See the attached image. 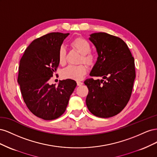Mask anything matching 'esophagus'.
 <instances>
[{"mask_svg":"<svg viewBox=\"0 0 157 157\" xmlns=\"http://www.w3.org/2000/svg\"><path fill=\"white\" fill-rule=\"evenodd\" d=\"M77 86H81V85H82L83 84V82H80V81H77Z\"/></svg>","mask_w":157,"mask_h":157,"instance_id":"esophagus-1","label":"esophagus"}]
</instances>
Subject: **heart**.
Returning a JSON list of instances; mask_svg holds the SVG:
<instances>
[{"label": "heart", "instance_id": "1", "mask_svg": "<svg viewBox=\"0 0 157 157\" xmlns=\"http://www.w3.org/2000/svg\"><path fill=\"white\" fill-rule=\"evenodd\" d=\"M71 46L80 54H82L80 59V62L83 61L88 65H91L94 63L95 56L90 52L91 46L87 40L80 37L76 38L71 42ZM58 59V62L61 65H64L66 63V50L63 47H61L59 49ZM86 72L87 67L84 65L77 66L69 65L62 71L61 76L64 78L80 80L84 77Z\"/></svg>", "mask_w": 157, "mask_h": 157}]
</instances>
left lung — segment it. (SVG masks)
I'll list each match as a JSON object with an SVG mask.
<instances>
[{"mask_svg": "<svg viewBox=\"0 0 157 157\" xmlns=\"http://www.w3.org/2000/svg\"><path fill=\"white\" fill-rule=\"evenodd\" d=\"M89 40L98 54L90 75L102 79L85 80L88 88L86 103L95 116L109 118L119 113L130 98L136 78L134 59L127 44L117 36L95 33Z\"/></svg>", "mask_w": 157, "mask_h": 157, "instance_id": "1", "label": "left lung"}]
</instances>
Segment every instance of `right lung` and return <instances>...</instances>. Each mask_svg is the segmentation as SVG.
<instances>
[{"instance_id": "1", "label": "right lung", "mask_w": 157, "mask_h": 157, "mask_svg": "<svg viewBox=\"0 0 157 157\" xmlns=\"http://www.w3.org/2000/svg\"><path fill=\"white\" fill-rule=\"evenodd\" d=\"M69 33H50L33 40L20 61L17 82L30 111L46 121L58 118L66 110L77 86L71 79L60 80L58 86L49 84L59 62L58 54Z\"/></svg>"}]
</instances>
